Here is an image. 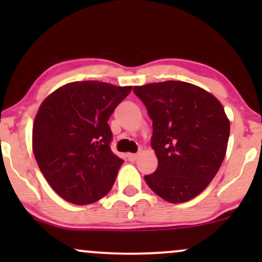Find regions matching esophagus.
<instances>
[{
	"label": "esophagus",
	"mask_w": 262,
	"mask_h": 262,
	"mask_svg": "<svg viewBox=\"0 0 262 262\" xmlns=\"http://www.w3.org/2000/svg\"><path fill=\"white\" fill-rule=\"evenodd\" d=\"M127 156H128V160L135 161V160H137V158H138V154H128Z\"/></svg>",
	"instance_id": "esophagus-1"
}]
</instances>
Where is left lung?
<instances>
[{"label": "left lung", "mask_w": 262, "mask_h": 262, "mask_svg": "<svg viewBox=\"0 0 262 262\" xmlns=\"http://www.w3.org/2000/svg\"><path fill=\"white\" fill-rule=\"evenodd\" d=\"M152 121L158 169L144 176L171 203L192 200L214 179L227 152L230 123L217 98L183 81L135 86Z\"/></svg>", "instance_id": "left-lung-1"}]
</instances>
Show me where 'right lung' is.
Wrapping results in <instances>:
<instances>
[{
    "label": "right lung",
    "instance_id": "right-lung-1",
    "mask_svg": "<svg viewBox=\"0 0 262 262\" xmlns=\"http://www.w3.org/2000/svg\"><path fill=\"white\" fill-rule=\"evenodd\" d=\"M132 86L77 81L45 98L33 124V151L45 180L68 202L90 204L106 196L123 160L113 154L108 125Z\"/></svg>",
    "mask_w": 262,
    "mask_h": 262
}]
</instances>
